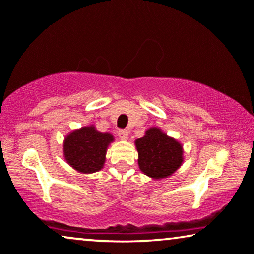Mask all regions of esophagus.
<instances>
[{"label":"esophagus","instance_id":"34e87169","mask_svg":"<svg viewBox=\"0 0 254 254\" xmlns=\"http://www.w3.org/2000/svg\"><path fill=\"white\" fill-rule=\"evenodd\" d=\"M118 135H119V137L121 140H127L128 138V130L126 129H120L118 131Z\"/></svg>","mask_w":254,"mask_h":254}]
</instances>
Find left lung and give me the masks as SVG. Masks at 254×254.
Listing matches in <instances>:
<instances>
[{
    "label": "left lung",
    "mask_w": 254,
    "mask_h": 254,
    "mask_svg": "<svg viewBox=\"0 0 254 254\" xmlns=\"http://www.w3.org/2000/svg\"><path fill=\"white\" fill-rule=\"evenodd\" d=\"M141 171L151 178L171 176L183 163V147L158 128H150L143 137L135 141Z\"/></svg>",
    "instance_id": "obj_1"
}]
</instances>
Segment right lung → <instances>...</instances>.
Here are the masks:
<instances>
[{
	"label": "right lung",
	"instance_id": "1",
	"mask_svg": "<svg viewBox=\"0 0 254 254\" xmlns=\"http://www.w3.org/2000/svg\"><path fill=\"white\" fill-rule=\"evenodd\" d=\"M113 136L97 131L95 127H83L65 137L64 157L75 170L83 173L99 171L105 162L106 149Z\"/></svg>",
	"mask_w": 254,
	"mask_h": 254
}]
</instances>
